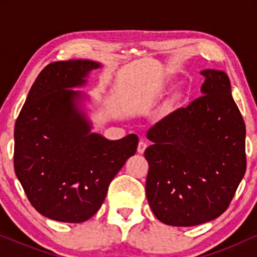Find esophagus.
<instances>
[{"label": "esophagus", "mask_w": 257, "mask_h": 257, "mask_svg": "<svg viewBox=\"0 0 257 257\" xmlns=\"http://www.w3.org/2000/svg\"><path fill=\"white\" fill-rule=\"evenodd\" d=\"M146 147H147V144L145 143V141L140 140V143H139V145H138V152L139 153H144V152H145Z\"/></svg>", "instance_id": "1"}]
</instances>
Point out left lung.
<instances>
[{
	"instance_id": "obj_1",
	"label": "left lung",
	"mask_w": 257,
	"mask_h": 257,
	"mask_svg": "<svg viewBox=\"0 0 257 257\" xmlns=\"http://www.w3.org/2000/svg\"><path fill=\"white\" fill-rule=\"evenodd\" d=\"M202 96L147 132L146 197L161 222L190 227L228 208L246 169L245 123L226 72L203 70Z\"/></svg>"
}]
</instances>
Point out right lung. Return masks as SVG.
<instances>
[{
  "mask_svg": "<svg viewBox=\"0 0 257 257\" xmlns=\"http://www.w3.org/2000/svg\"><path fill=\"white\" fill-rule=\"evenodd\" d=\"M91 60L55 61L32 84L14 126V170L35 209L48 219L79 223L104 203L110 182L135 155L139 138L108 140L91 133L82 107Z\"/></svg>",
  "mask_w": 257,
  "mask_h": 257,
  "instance_id": "add662e5",
  "label": "right lung"
}]
</instances>
